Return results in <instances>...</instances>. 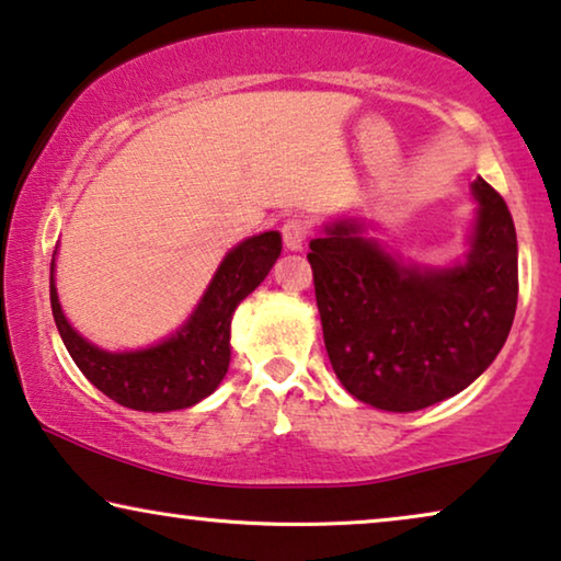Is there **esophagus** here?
Listing matches in <instances>:
<instances>
[{"label":"esophagus","instance_id":"esophagus-1","mask_svg":"<svg viewBox=\"0 0 561 561\" xmlns=\"http://www.w3.org/2000/svg\"><path fill=\"white\" fill-rule=\"evenodd\" d=\"M310 236V222L305 218H289L285 220V226H282V241L289 251H300L302 243L308 241Z\"/></svg>","mask_w":561,"mask_h":561}]
</instances>
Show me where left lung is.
<instances>
[{
  "instance_id": "left-lung-1",
  "label": "left lung",
  "mask_w": 561,
  "mask_h": 561,
  "mask_svg": "<svg viewBox=\"0 0 561 561\" xmlns=\"http://www.w3.org/2000/svg\"><path fill=\"white\" fill-rule=\"evenodd\" d=\"M472 190L480 213L461 266H402L354 222L310 241L328 358L356 400L392 413L423 410L472 385L503 348L518 305L515 226L484 179Z\"/></svg>"
}]
</instances>
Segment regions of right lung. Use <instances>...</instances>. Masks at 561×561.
Listing matches in <instances>:
<instances>
[{
    "label": "right lung",
    "mask_w": 561,
    "mask_h": 561,
    "mask_svg": "<svg viewBox=\"0 0 561 561\" xmlns=\"http://www.w3.org/2000/svg\"><path fill=\"white\" fill-rule=\"evenodd\" d=\"M282 253L276 230L236 245L182 331L159 346L110 354L87 343L64 318L50 261V310L69 354L89 382L110 400L144 413L182 410L218 390L230 364V318L256 289Z\"/></svg>",
    "instance_id": "1"
}]
</instances>
